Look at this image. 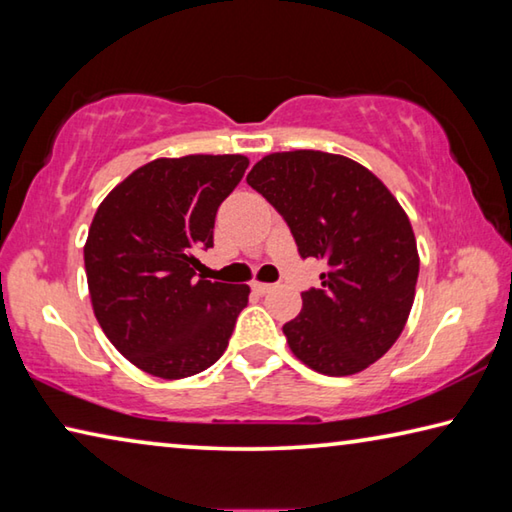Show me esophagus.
I'll return each mask as SVG.
<instances>
[{"instance_id": "esophagus-1", "label": "esophagus", "mask_w": 512, "mask_h": 512, "mask_svg": "<svg viewBox=\"0 0 512 512\" xmlns=\"http://www.w3.org/2000/svg\"><path fill=\"white\" fill-rule=\"evenodd\" d=\"M250 287H253V291L259 293V296H264V293L273 291V284H266V282H253Z\"/></svg>"}]
</instances>
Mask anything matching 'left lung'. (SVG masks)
<instances>
[{
    "instance_id": "8db88e82",
    "label": "left lung",
    "mask_w": 512,
    "mask_h": 512,
    "mask_svg": "<svg viewBox=\"0 0 512 512\" xmlns=\"http://www.w3.org/2000/svg\"><path fill=\"white\" fill-rule=\"evenodd\" d=\"M246 183L284 216L300 257L329 266L282 327L291 352L329 377L366 370L400 339L415 298L420 257L402 205L363 164L325 151L264 155Z\"/></svg>"
}]
</instances>
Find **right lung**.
Masks as SVG:
<instances>
[{"label":"right lung","mask_w":512,"mask_h":512,"mask_svg":"<svg viewBox=\"0 0 512 512\" xmlns=\"http://www.w3.org/2000/svg\"><path fill=\"white\" fill-rule=\"evenodd\" d=\"M248 169L246 155L158 158L103 198L85 241L94 316L124 357L162 379L219 361L248 284L196 280L214 244L219 205Z\"/></svg>","instance_id":"add662e5"}]
</instances>
